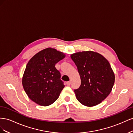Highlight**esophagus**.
Here are the masks:
<instances>
[{"label":"esophagus","instance_id":"esophagus-1","mask_svg":"<svg viewBox=\"0 0 133 133\" xmlns=\"http://www.w3.org/2000/svg\"><path fill=\"white\" fill-rule=\"evenodd\" d=\"M71 81H67V82H66V84H67V86H70V85H71Z\"/></svg>","mask_w":133,"mask_h":133}]
</instances>
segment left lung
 Returning a JSON list of instances; mask_svg holds the SVG:
<instances>
[{
    "label": "left lung",
    "mask_w": 133,
    "mask_h": 133,
    "mask_svg": "<svg viewBox=\"0 0 133 133\" xmlns=\"http://www.w3.org/2000/svg\"><path fill=\"white\" fill-rule=\"evenodd\" d=\"M77 67L81 85L74 90L77 100L91 107L105 100L115 82L114 73L108 61L98 53L83 51L71 55Z\"/></svg>",
    "instance_id": "8db88e82"
}]
</instances>
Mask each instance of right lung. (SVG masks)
Listing matches in <instances>:
<instances>
[{"mask_svg": "<svg viewBox=\"0 0 133 133\" xmlns=\"http://www.w3.org/2000/svg\"><path fill=\"white\" fill-rule=\"evenodd\" d=\"M64 57L63 53L47 48L29 61L23 76L22 85L30 99L44 107L57 100L64 85L55 65Z\"/></svg>", "mask_w": 133, "mask_h": 133, "instance_id": "1", "label": "right lung"}]
</instances>
